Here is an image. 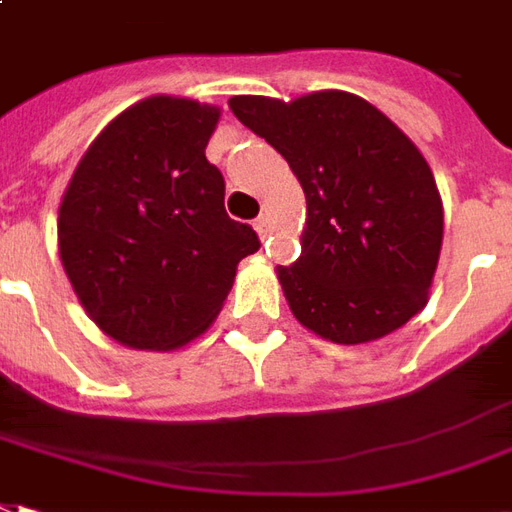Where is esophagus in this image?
Instances as JSON below:
<instances>
[{
    "label": "esophagus",
    "instance_id": "1",
    "mask_svg": "<svg viewBox=\"0 0 512 512\" xmlns=\"http://www.w3.org/2000/svg\"><path fill=\"white\" fill-rule=\"evenodd\" d=\"M256 232H259V237L261 240H267V237H270V218H267V215H259V218H256Z\"/></svg>",
    "mask_w": 512,
    "mask_h": 512
}]
</instances>
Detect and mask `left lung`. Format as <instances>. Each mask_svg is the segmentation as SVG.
<instances>
[{
	"label": "left lung",
	"mask_w": 512,
	"mask_h": 512,
	"mask_svg": "<svg viewBox=\"0 0 512 512\" xmlns=\"http://www.w3.org/2000/svg\"><path fill=\"white\" fill-rule=\"evenodd\" d=\"M229 107L288 161L305 191L302 256L278 267L299 324L359 345L424 310L443 245V202L413 140L348 91L294 102L232 96Z\"/></svg>",
	"instance_id": "8db88e82"
}]
</instances>
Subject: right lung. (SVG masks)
I'll list each match as a JSON object with an SVG mask.
<instances>
[{
    "label": "right lung",
    "instance_id": "add662e5",
    "mask_svg": "<svg viewBox=\"0 0 512 512\" xmlns=\"http://www.w3.org/2000/svg\"><path fill=\"white\" fill-rule=\"evenodd\" d=\"M218 115L148 96L102 129L64 191V272L91 321L129 348L191 343L259 251L251 226L226 215L224 175L205 156Z\"/></svg>",
    "mask_w": 512,
    "mask_h": 512
}]
</instances>
